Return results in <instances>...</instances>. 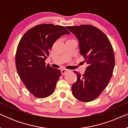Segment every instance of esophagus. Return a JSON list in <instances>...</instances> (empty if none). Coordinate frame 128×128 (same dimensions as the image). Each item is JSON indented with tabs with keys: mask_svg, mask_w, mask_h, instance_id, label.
<instances>
[{
	"mask_svg": "<svg viewBox=\"0 0 128 128\" xmlns=\"http://www.w3.org/2000/svg\"><path fill=\"white\" fill-rule=\"evenodd\" d=\"M69 71V70H68V69H61V73H62V74L63 75L65 74L66 73H68V72Z\"/></svg>",
	"mask_w": 128,
	"mask_h": 128,
	"instance_id": "1",
	"label": "esophagus"
}]
</instances>
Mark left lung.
Instances as JSON below:
<instances>
[{
	"instance_id": "1",
	"label": "left lung",
	"mask_w": 128,
	"mask_h": 128,
	"mask_svg": "<svg viewBox=\"0 0 128 128\" xmlns=\"http://www.w3.org/2000/svg\"><path fill=\"white\" fill-rule=\"evenodd\" d=\"M78 41L80 52L88 64L83 74L74 71L78 78L72 87L77 100L90 102L100 95L108 85L115 66L114 50L109 39L92 25L68 26Z\"/></svg>"
}]
</instances>
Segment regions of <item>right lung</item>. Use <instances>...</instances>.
<instances>
[{"instance_id":"right-lung-1","label":"right lung","mask_w":128,"mask_h":128,"mask_svg":"<svg viewBox=\"0 0 128 128\" xmlns=\"http://www.w3.org/2000/svg\"><path fill=\"white\" fill-rule=\"evenodd\" d=\"M69 34L63 26L43 24L30 29L19 42L16 54L17 73L35 97H47L55 90L60 70L46 65L45 61L56 40Z\"/></svg>"}]
</instances>
